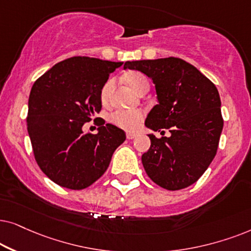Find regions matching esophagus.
Masks as SVG:
<instances>
[{
    "label": "esophagus",
    "instance_id": "esophagus-1",
    "mask_svg": "<svg viewBox=\"0 0 251 251\" xmlns=\"http://www.w3.org/2000/svg\"><path fill=\"white\" fill-rule=\"evenodd\" d=\"M126 138H127L128 140H133V139H135V138H136V134H134V133L128 132L127 134H126Z\"/></svg>",
    "mask_w": 251,
    "mask_h": 251
}]
</instances>
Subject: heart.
<instances>
[{"mask_svg":"<svg viewBox=\"0 0 251 251\" xmlns=\"http://www.w3.org/2000/svg\"><path fill=\"white\" fill-rule=\"evenodd\" d=\"M126 80L129 83V86L134 89L135 92H139L145 85H149L148 78L141 72H129L126 75ZM115 85L113 79L108 80L104 83V86L101 89V101L102 103H106L109 101L110 94ZM110 122L115 124L118 127L126 129V131H135L138 128L139 124L143 119V113L140 110H124L118 109L113 111L109 117Z\"/></svg>","mask_w":251,"mask_h":251,"instance_id":"obj_1","label":"heart"}]
</instances>
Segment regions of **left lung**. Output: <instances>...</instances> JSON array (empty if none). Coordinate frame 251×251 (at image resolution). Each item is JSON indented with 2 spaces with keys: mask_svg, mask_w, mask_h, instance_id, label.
Returning <instances> with one entry per match:
<instances>
[{
  "mask_svg": "<svg viewBox=\"0 0 251 251\" xmlns=\"http://www.w3.org/2000/svg\"><path fill=\"white\" fill-rule=\"evenodd\" d=\"M155 83L158 104L149 112L146 126L169 136L149 134L150 148L142 164L153 182L179 190L201 178L215 158L224 120L215 83L195 66L176 57L126 62Z\"/></svg>",
  "mask_w": 251,
  "mask_h": 251,
  "instance_id": "obj_1",
  "label": "left lung"
}]
</instances>
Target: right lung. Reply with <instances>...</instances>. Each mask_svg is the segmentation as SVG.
<instances>
[{
    "mask_svg": "<svg viewBox=\"0 0 251 251\" xmlns=\"http://www.w3.org/2000/svg\"><path fill=\"white\" fill-rule=\"evenodd\" d=\"M123 62L75 56L57 63L33 85L26 123L36 163L50 180L80 190L101 178L126 134L102 119L99 133H83L101 111V89ZM95 122V120H94Z\"/></svg>",
    "mask_w": 251,
    "mask_h": 251,
    "instance_id": "1",
    "label": "right lung"
}]
</instances>
